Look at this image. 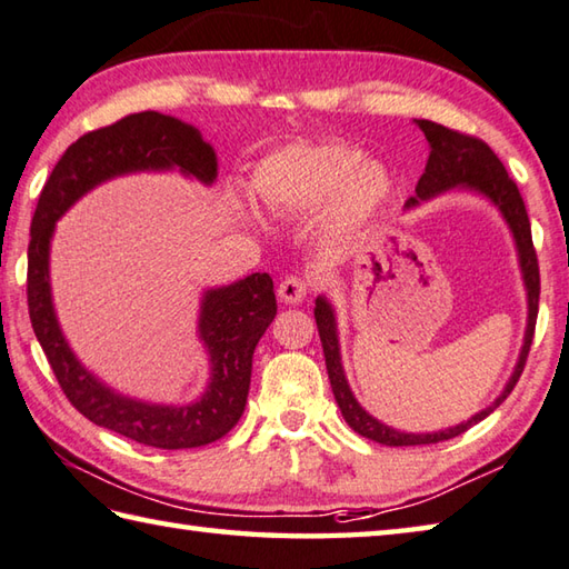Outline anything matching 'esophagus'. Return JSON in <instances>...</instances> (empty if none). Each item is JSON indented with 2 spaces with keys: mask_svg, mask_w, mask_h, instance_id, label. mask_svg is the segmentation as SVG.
Returning <instances> with one entry per match:
<instances>
[{
  "mask_svg": "<svg viewBox=\"0 0 569 569\" xmlns=\"http://www.w3.org/2000/svg\"><path fill=\"white\" fill-rule=\"evenodd\" d=\"M277 295H280V299L287 305H299V302H305L309 295V282L305 280V277L289 274L280 282V287H277Z\"/></svg>",
  "mask_w": 569,
  "mask_h": 569,
  "instance_id": "esophagus-1",
  "label": "esophagus"
}]
</instances>
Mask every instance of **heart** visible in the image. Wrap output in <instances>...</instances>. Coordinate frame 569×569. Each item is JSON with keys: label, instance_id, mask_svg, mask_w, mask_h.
Here are the masks:
<instances>
[{"label": "heart", "instance_id": "obj_1", "mask_svg": "<svg viewBox=\"0 0 569 569\" xmlns=\"http://www.w3.org/2000/svg\"><path fill=\"white\" fill-rule=\"evenodd\" d=\"M252 188L277 216H305L328 198L331 228H351L371 218L391 192V176L383 163L361 160L347 141L292 143L267 156L257 166Z\"/></svg>", "mask_w": 569, "mask_h": 569}]
</instances>
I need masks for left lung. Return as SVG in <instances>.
I'll return each instance as SVG.
<instances>
[{
  "instance_id": "8db88e82",
  "label": "left lung",
  "mask_w": 569,
  "mask_h": 569,
  "mask_svg": "<svg viewBox=\"0 0 569 569\" xmlns=\"http://www.w3.org/2000/svg\"><path fill=\"white\" fill-rule=\"evenodd\" d=\"M421 128L428 146H431V156H428V163L421 180L416 186V198L406 202V208L418 206V200H428L438 196V192L451 190V188H470L480 192V196L490 198L496 202L502 218L510 224L512 238L518 244V257H520V270L525 289H528V329H525V345L520 351L518 367L512 371L506 389L496 399V403L488 406L486 411L476 413L468 418L466 423H458L453 428H446V431L436 433H403L396 431V428L386 426L377 418L369 416L361 409L359 401L353 399V393L347 383L345 369H341V357H339V337H337V319L335 309L327 302L325 297H317L315 307V319L321 339V349H325V361H327V373L331 381V391H335V399L341 409L345 421L357 431L359 436L369 438V441H377L383 446H428V443H441L448 438H456L470 426L483 421L498 406L508 399V393L516 389L520 373L525 369V361H528L530 345L535 337V321H538V302H540V267H538V254L532 248V232H530V218L528 210H525V202L516 180L508 176L506 166L500 163V158L490 151L486 141H480L476 136L453 131V128H446L433 121H416Z\"/></svg>"
}]
</instances>
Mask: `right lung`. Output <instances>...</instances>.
<instances>
[{
    "mask_svg": "<svg viewBox=\"0 0 569 569\" xmlns=\"http://www.w3.org/2000/svg\"><path fill=\"white\" fill-rule=\"evenodd\" d=\"M170 168L212 183L218 158L196 128L158 111L131 113L71 143L53 166L31 218L27 302L31 329L73 409L136 443L178 451L218 441L240 421L248 403L254 347L277 315L272 277L254 272L234 284L208 289L202 297L198 329L210 353V383L188 406L126 399L91 377L61 335L49 287L53 224L83 192L123 173Z\"/></svg>",
    "mask_w": 569,
    "mask_h": 569,
    "instance_id": "obj_1",
    "label": "right lung"
}]
</instances>
